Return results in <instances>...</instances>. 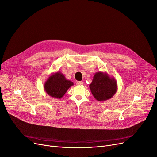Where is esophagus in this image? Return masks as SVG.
Masks as SVG:
<instances>
[{
    "mask_svg": "<svg viewBox=\"0 0 157 157\" xmlns=\"http://www.w3.org/2000/svg\"><path fill=\"white\" fill-rule=\"evenodd\" d=\"M76 83H77V86H82L83 84V83L82 81H77Z\"/></svg>",
    "mask_w": 157,
    "mask_h": 157,
    "instance_id": "esophagus-1",
    "label": "esophagus"
}]
</instances>
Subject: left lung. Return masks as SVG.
Here are the masks:
<instances>
[{
	"instance_id": "left-lung-1",
	"label": "left lung",
	"mask_w": 157,
	"mask_h": 157,
	"mask_svg": "<svg viewBox=\"0 0 157 157\" xmlns=\"http://www.w3.org/2000/svg\"><path fill=\"white\" fill-rule=\"evenodd\" d=\"M89 88L96 100L104 101L113 98L116 94L117 82L106 72L98 71L94 74Z\"/></svg>"
}]
</instances>
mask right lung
Instances as JSON below:
<instances>
[{
	"label": "right lung",
	"mask_w": 157,
	"mask_h": 157,
	"mask_svg": "<svg viewBox=\"0 0 157 157\" xmlns=\"http://www.w3.org/2000/svg\"><path fill=\"white\" fill-rule=\"evenodd\" d=\"M72 86L74 83L67 80L62 72L58 71L52 74L47 78L44 84V89L51 97L61 99Z\"/></svg>",
	"instance_id": "right-lung-1"
}]
</instances>
